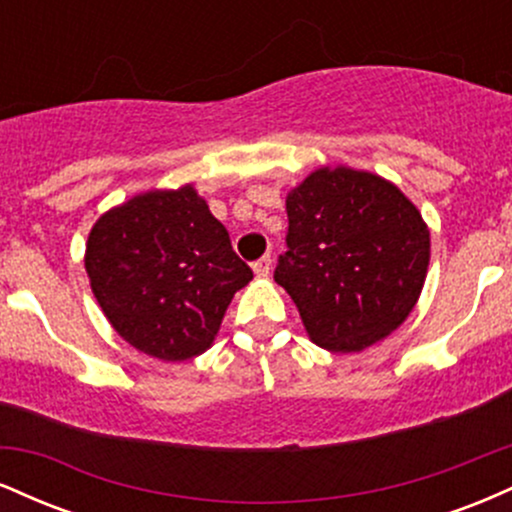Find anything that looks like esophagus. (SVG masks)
<instances>
[{"mask_svg":"<svg viewBox=\"0 0 512 512\" xmlns=\"http://www.w3.org/2000/svg\"><path fill=\"white\" fill-rule=\"evenodd\" d=\"M252 269H255L257 276H267L269 269H272V257H269V255L260 257L257 262H252Z\"/></svg>","mask_w":512,"mask_h":512,"instance_id":"1","label":"esophagus"}]
</instances>
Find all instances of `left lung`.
<instances>
[{
	"label": "left lung",
	"instance_id": "1",
	"mask_svg": "<svg viewBox=\"0 0 512 512\" xmlns=\"http://www.w3.org/2000/svg\"><path fill=\"white\" fill-rule=\"evenodd\" d=\"M289 231L274 281L310 339L349 354L397 330L424 286L431 238L392 182L320 168L286 197Z\"/></svg>",
	"mask_w": 512,
	"mask_h": 512
}]
</instances>
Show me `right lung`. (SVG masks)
Here are the masks:
<instances>
[{
    "instance_id": "right-lung-1",
    "label": "right lung",
    "mask_w": 512,
    "mask_h": 512,
    "mask_svg": "<svg viewBox=\"0 0 512 512\" xmlns=\"http://www.w3.org/2000/svg\"><path fill=\"white\" fill-rule=\"evenodd\" d=\"M86 272L115 332L161 361L207 351L233 293L252 279L190 185L103 214L88 236Z\"/></svg>"
}]
</instances>
